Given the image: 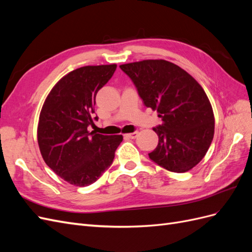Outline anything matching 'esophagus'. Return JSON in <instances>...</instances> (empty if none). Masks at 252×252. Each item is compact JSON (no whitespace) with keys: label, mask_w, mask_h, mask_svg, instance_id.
<instances>
[{"label":"esophagus","mask_w":252,"mask_h":252,"mask_svg":"<svg viewBox=\"0 0 252 252\" xmlns=\"http://www.w3.org/2000/svg\"><path fill=\"white\" fill-rule=\"evenodd\" d=\"M138 134H139V132L138 131H133V132H131V133H127V134H125L127 138H129V139H135L136 136H138Z\"/></svg>","instance_id":"34e87169"}]
</instances>
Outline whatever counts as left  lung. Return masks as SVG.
<instances>
[{
  "instance_id": "1",
  "label": "left lung",
  "mask_w": 252,
  "mask_h": 252,
  "mask_svg": "<svg viewBox=\"0 0 252 252\" xmlns=\"http://www.w3.org/2000/svg\"><path fill=\"white\" fill-rule=\"evenodd\" d=\"M146 107L158 111L162 124L150 159L172 172H186L199 164L215 134V117L204 89L181 67L165 60L121 65Z\"/></svg>"
}]
</instances>
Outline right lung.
<instances>
[{"label":"right lung","mask_w":252,"mask_h":252,"mask_svg":"<svg viewBox=\"0 0 252 252\" xmlns=\"http://www.w3.org/2000/svg\"><path fill=\"white\" fill-rule=\"evenodd\" d=\"M116 69V64L78 68L56 84L42 107L37 125L41 155L55 173L71 185L94 183L109 168L123 141L122 135L87 130L94 124L97 91Z\"/></svg>","instance_id":"obj_1"}]
</instances>
